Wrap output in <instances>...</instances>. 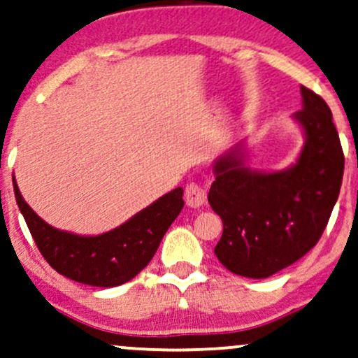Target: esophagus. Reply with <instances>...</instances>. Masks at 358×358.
<instances>
[{
	"instance_id": "34e87169",
	"label": "esophagus",
	"mask_w": 358,
	"mask_h": 358,
	"mask_svg": "<svg viewBox=\"0 0 358 358\" xmlns=\"http://www.w3.org/2000/svg\"><path fill=\"white\" fill-rule=\"evenodd\" d=\"M184 197H185V203H187L189 207L197 208V207H201L203 202H206L207 194H206V190L201 187V185L196 182H190L185 185Z\"/></svg>"
}]
</instances>
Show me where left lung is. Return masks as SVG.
I'll return each mask as SVG.
<instances>
[{
  "label": "left lung",
  "instance_id": "8db88e82",
  "mask_svg": "<svg viewBox=\"0 0 358 358\" xmlns=\"http://www.w3.org/2000/svg\"><path fill=\"white\" fill-rule=\"evenodd\" d=\"M301 96L292 120L304 146L289 168L252 169L245 141L213 162L208 203L224 224L215 255L235 275L263 280L298 262L321 238L337 202L343 152L332 111L304 85Z\"/></svg>",
  "mask_w": 358,
  "mask_h": 358
}]
</instances>
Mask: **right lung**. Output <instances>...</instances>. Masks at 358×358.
Returning a JSON list of instances; mask_svg holds the SVG:
<instances>
[{
  "label": "right lung",
  "instance_id": "obj_1",
  "mask_svg": "<svg viewBox=\"0 0 358 358\" xmlns=\"http://www.w3.org/2000/svg\"><path fill=\"white\" fill-rule=\"evenodd\" d=\"M17 207L37 248L59 275L82 285L113 287L133 280L155 257L162 236L182 210L184 189L157 199L117 229L100 235H77L54 229L22 199L13 178Z\"/></svg>",
  "mask_w": 358,
  "mask_h": 358
}]
</instances>
